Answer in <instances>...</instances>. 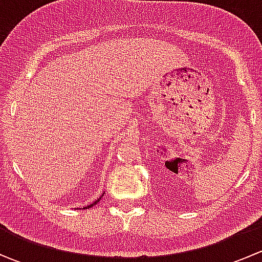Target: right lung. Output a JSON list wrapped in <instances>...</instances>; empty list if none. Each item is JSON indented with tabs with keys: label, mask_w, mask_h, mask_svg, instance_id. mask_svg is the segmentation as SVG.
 <instances>
[{
	"label": "right lung",
	"mask_w": 262,
	"mask_h": 262,
	"mask_svg": "<svg viewBox=\"0 0 262 262\" xmlns=\"http://www.w3.org/2000/svg\"><path fill=\"white\" fill-rule=\"evenodd\" d=\"M97 202H100V199H99V200H96V202H95V203H94V204H90V205H87V207H86V208H91V207H94V205H95V204H97Z\"/></svg>",
	"instance_id": "obj_1"
}]
</instances>
